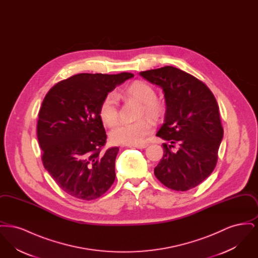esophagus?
I'll return each mask as SVG.
<instances>
[{
  "label": "esophagus",
  "mask_w": 258,
  "mask_h": 258,
  "mask_svg": "<svg viewBox=\"0 0 258 258\" xmlns=\"http://www.w3.org/2000/svg\"><path fill=\"white\" fill-rule=\"evenodd\" d=\"M132 147L137 148V149H144V148L148 147V144H135V145H133Z\"/></svg>",
  "instance_id": "1"
}]
</instances>
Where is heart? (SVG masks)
<instances>
[{
    "mask_svg": "<svg viewBox=\"0 0 258 258\" xmlns=\"http://www.w3.org/2000/svg\"><path fill=\"white\" fill-rule=\"evenodd\" d=\"M123 94L128 98L142 102L140 115L147 114L152 118H160L164 111L163 102L156 98V91L147 82L137 80L125 87ZM98 116L106 126H114L119 121L118 99L114 94H108L101 100ZM154 124L151 120L143 118L134 123L119 124L110 134L111 141L118 145H135L144 141L145 137L153 132Z\"/></svg>",
    "mask_w": 258,
    "mask_h": 258,
    "instance_id": "b5f03b06",
    "label": "heart"
}]
</instances>
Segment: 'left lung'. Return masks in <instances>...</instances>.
Instances as JSON below:
<instances>
[{
	"instance_id": "left-lung-1",
	"label": "left lung",
	"mask_w": 258,
	"mask_h": 258,
	"mask_svg": "<svg viewBox=\"0 0 258 258\" xmlns=\"http://www.w3.org/2000/svg\"><path fill=\"white\" fill-rule=\"evenodd\" d=\"M149 82L161 87L166 111L157 136L163 143V157L154 173L160 183L185 191L202 183L216 167L223 136L219 105L202 81L177 68L166 66L141 72ZM178 143L180 147L172 152Z\"/></svg>"
}]
</instances>
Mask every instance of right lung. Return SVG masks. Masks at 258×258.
Listing matches in <instances>:
<instances>
[{
  "instance_id": "add662e5",
  "label": "right lung",
  "mask_w": 258,
  "mask_h": 258,
  "mask_svg": "<svg viewBox=\"0 0 258 258\" xmlns=\"http://www.w3.org/2000/svg\"><path fill=\"white\" fill-rule=\"evenodd\" d=\"M134 76L130 73L76 74L46 94L37 126L41 160L68 195L89 201L101 197L114 183L119 148L101 152L107 136L98 109L108 93Z\"/></svg>"
}]
</instances>
